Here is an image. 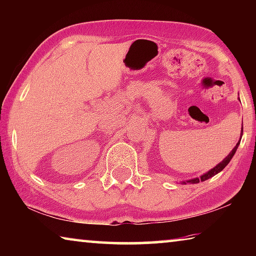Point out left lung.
Returning a JSON list of instances; mask_svg holds the SVG:
<instances>
[{"mask_svg":"<svg viewBox=\"0 0 256 256\" xmlns=\"http://www.w3.org/2000/svg\"><path fill=\"white\" fill-rule=\"evenodd\" d=\"M242 133L240 134V138H242ZM240 141L237 142V144H236V146L235 148L232 149V151L230 154H229L226 158H224L222 162L220 164H216V166L214 167V168H212L211 170H209L208 172H206L204 175H202L200 178H194V180H188V183H193V184H196V183H200V182H203V180H209L210 177H212V176H214L216 174H218V172H222L224 167L227 166V164H229V162H230L232 160V156L235 154V152H236V150H237V148H238V146H240ZM184 184H186L185 182H183Z\"/></svg>","mask_w":256,"mask_h":256,"instance_id":"1","label":"left lung"}]
</instances>
